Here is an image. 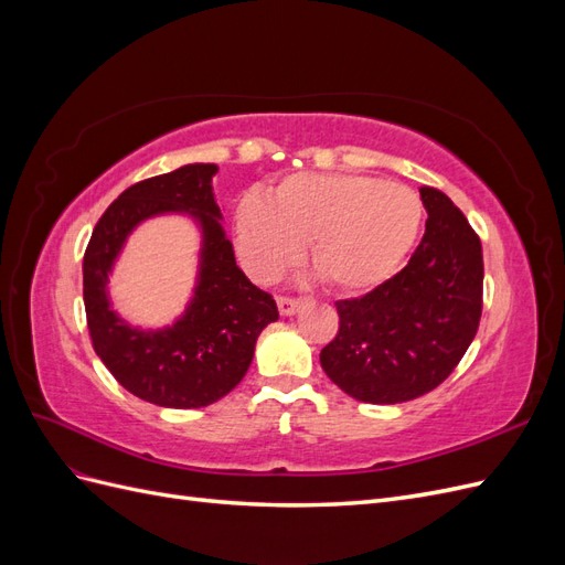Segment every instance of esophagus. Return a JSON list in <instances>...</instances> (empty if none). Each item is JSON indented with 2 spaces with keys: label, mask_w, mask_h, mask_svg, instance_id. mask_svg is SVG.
<instances>
[{
  "label": "esophagus",
  "mask_w": 565,
  "mask_h": 565,
  "mask_svg": "<svg viewBox=\"0 0 565 565\" xmlns=\"http://www.w3.org/2000/svg\"><path fill=\"white\" fill-rule=\"evenodd\" d=\"M301 309L299 299H289V297H278V311L280 316H295Z\"/></svg>",
  "instance_id": "1"
}]
</instances>
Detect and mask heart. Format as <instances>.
Masks as SVG:
<instances>
[{
  "label": "heart",
  "instance_id": "obj_1",
  "mask_svg": "<svg viewBox=\"0 0 565 565\" xmlns=\"http://www.w3.org/2000/svg\"><path fill=\"white\" fill-rule=\"evenodd\" d=\"M424 221L415 191L365 174H295L270 202L245 195L235 207V245L259 282L295 266L303 245L337 292H363L388 280L413 252Z\"/></svg>",
  "mask_w": 565,
  "mask_h": 565
}]
</instances>
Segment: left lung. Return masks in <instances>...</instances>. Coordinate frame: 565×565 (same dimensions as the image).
<instances>
[{
  "instance_id": "left-lung-1",
  "label": "left lung",
  "mask_w": 565,
  "mask_h": 565,
  "mask_svg": "<svg viewBox=\"0 0 565 565\" xmlns=\"http://www.w3.org/2000/svg\"><path fill=\"white\" fill-rule=\"evenodd\" d=\"M426 231L407 266L358 299L337 301L339 334L320 351L351 398L396 405L434 391L457 367L483 309V252L455 202L419 188Z\"/></svg>"
}]
</instances>
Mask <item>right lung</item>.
<instances>
[{
    "label": "right lung",
    "mask_w": 565,
    "mask_h": 565,
    "mask_svg": "<svg viewBox=\"0 0 565 565\" xmlns=\"http://www.w3.org/2000/svg\"><path fill=\"white\" fill-rule=\"evenodd\" d=\"M212 162L134 183L98 218L84 252V309L96 355L136 398L160 407L212 405L243 382L256 339L278 320L270 295L237 268L216 204ZM158 215L191 217L201 235L199 273L184 313L162 329H141L111 309L107 282L128 235Z\"/></svg>",
    "instance_id": "obj_1"
}]
</instances>
